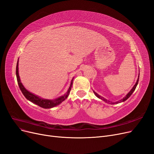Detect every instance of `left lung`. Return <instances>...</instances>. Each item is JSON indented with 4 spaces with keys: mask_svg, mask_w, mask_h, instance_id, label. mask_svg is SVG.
Here are the masks:
<instances>
[{
    "mask_svg": "<svg viewBox=\"0 0 154 154\" xmlns=\"http://www.w3.org/2000/svg\"><path fill=\"white\" fill-rule=\"evenodd\" d=\"M139 75H140V73H139V75H138V79H137V82H136V84H135V85L133 86V88H132V89L128 92V94H127V95L125 97H123L122 99H121V100H119V101H117V102H111V101H108V100L107 99H106L105 98H104V97H101V96H99V94H97L96 92H94L93 91V92H94V93L95 94V95L98 97V98H99V99H102L103 101H105L106 103H109V104H118V103H122V102H124V101H125L126 99H128L130 97V96L132 94V93L134 92V91L135 90V89H136V88H137V85H138V80H139Z\"/></svg>",
    "mask_w": 154,
    "mask_h": 154,
    "instance_id": "obj_1",
    "label": "left lung"
}]
</instances>
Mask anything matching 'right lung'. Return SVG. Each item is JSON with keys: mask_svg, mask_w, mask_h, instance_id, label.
Returning <instances> with one entry per match:
<instances>
[{"mask_svg": "<svg viewBox=\"0 0 154 154\" xmlns=\"http://www.w3.org/2000/svg\"><path fill=\"white\" fill-rule=\"evenodd\" d=\"M19 61V59H18ZM18 61L17 63V66H16V77H17V83L19 85V87L20 89H21L22 93L23 94V95L24 96V97L27 99L29 101H30L31 102L35 103V104L42 107V108H51L55 107L56 106L59 105L60 104H61L64 100H65L67 97L69 96L72 86V82H73V79H72V82L70 84V85L69 87V89L67 91V92H66L65 94H64L63 96L60 97L57 99H55L54 100H49V99H44L42 98H40L39 97L33 94L32 93H31L30 92H29L28 91L26 90L25 89L24 87L23 86V85L22 84V83L21 82V80H20L19 78V72H18Z\"/></svg>", "mask_w": 154, "mask_h": 154, "instance_id": "1", "label": "right lung"}]
</instances>
